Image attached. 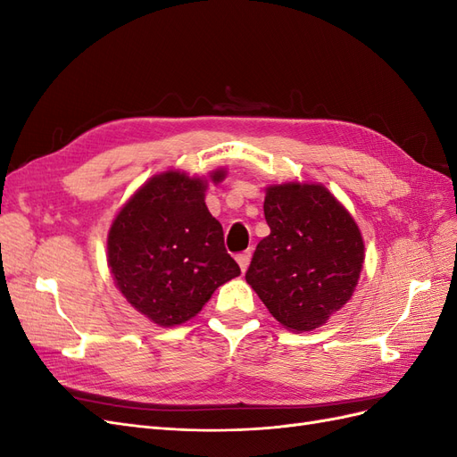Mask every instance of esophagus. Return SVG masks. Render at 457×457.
<instances>
[{
  "mask_svg": "<svg viewBox=\"0 0 457 457\" xmlns=\"http://www.w3.org/2000/svg\"><path fill=\"white\" fill-rule=\"evenodd\" d=\"M237 261H238V265H240L242 272H245V270H247V267H250V261H252V252L247 250V252H242V253H238V255H237Z\"/></svg>",
  "mask_w": 457,
  "mask_h": 457,
  "instance_id": "esophagus-1",
  "label": "esophagus"
}]
</instances>
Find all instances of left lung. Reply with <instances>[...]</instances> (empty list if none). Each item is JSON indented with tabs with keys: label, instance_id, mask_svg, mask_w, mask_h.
Segmentation results:
<instances>
[{
	"label": "left lung",
	"instance_id": "left-lung-1",
	"mask_svg": "<svg viewBox=\"0 0 457 457\" xmlns=\"http://www.w3.org/2000/svg\"><path fill=\"white\" fill-rule=\"evenodd\" d=\"M269 237L257 244L245 282L289 331H312L347 303L364 262L356 220L318 183L269 185Z\"/></svg>",
	"mask_w": 457,
	"mask_h": 457
}]
</instances>
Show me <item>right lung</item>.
<instances>
[{"label":"right lung","mask_w":457,"mask_h":457,"mask_svg":"<svg viewBox=\"0 0 457 457\" xmlns=\"http://www.w3.org/2000/svg\"><path fill=\"white\" fill-rule=\"evenodd\" d=\"M225 175L170 170L150 177L110 225L106 257L114 284L152 324H185L219 286L240 276L223 227L205 205L207 181L217 185Z\"/></svg>","instance_id":"right-lung-1"}]
</instances>
